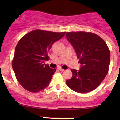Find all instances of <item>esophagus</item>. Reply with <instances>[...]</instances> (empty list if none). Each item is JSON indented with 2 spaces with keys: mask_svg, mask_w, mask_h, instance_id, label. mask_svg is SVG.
<instances>
[{
  "mask_svg": "<svg viewBox=\"0 0 120 120\" xmlns=\"http://www.w3.org/2000/svg\"><path fill=\"white\" fill-rule=\"evenodd\" d=\"M58 69H59V70H60V71H61V72H63V71H64V69H63V68H59Z\"/></svg>",
  "mask_w": 120,
  "mask_h": 120,
  "instance_id": "1",
  "label": "esophagus"
}]
</instances>
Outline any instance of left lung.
Listing matches in <instances>:
<instances>
[{"instance_id": "8db88e82", "label": "left lung", "mask_w": 120, "mask_h": 120, "mask_svg": "<svg viewBox=\"0 0 120 120\" xmlns=\"http://www.w3.org/2000/svg\"><path fill=\"white\" fill-rule=\"evenodd\" d=\"M66 37L74 48L81 67L71 69L72 77L66 81L70 89L87 93L97 88L108 73L110 52L101 37L92 32H68Z\"/></svg>"}]
</instances>
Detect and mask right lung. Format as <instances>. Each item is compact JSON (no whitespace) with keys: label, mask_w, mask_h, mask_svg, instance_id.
Segmentation results:
<instances>
[{"label":"right lung","mask_w":120,"mask_h":120,"mask_svg":"<svg viewBox=\"0 0 120 120\" xmlns=\"http://www.w3.org/2000/svg\"><path fill=\"white\" fill-rule=\"evenodd\" d=\"M66 32H56L35 30L26 34L18 42L12 67L20 84L32 93L45 89L56 69H52L44 61L49 59L48 52Z\"/></svg>","instance_id":"obj_1"}]
</instances>
